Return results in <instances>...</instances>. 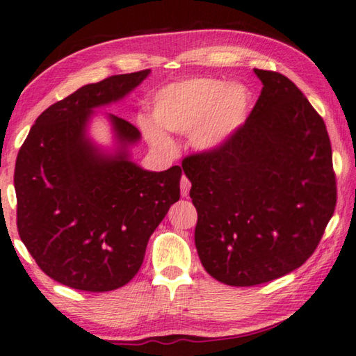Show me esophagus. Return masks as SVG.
Masks as SVG:
<instances>
[{"label": "esophagus", "instance_id": "esophagus-1", "mask_svg": "<svg viewBox=\"0 0 356 356\" xmlns=\"http://www.w3.org/2000/svg\"><path fill=\"white\" fill-rule=\"evenodd\" d=\"M190 180L187 176H182V179H180V193H182V196H188V191H190Z\"/></svg>", "mask_w": 356, "mask_h": 356}]
</instances>
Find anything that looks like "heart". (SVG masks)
<instances>
[{"mask_svg": "<svg viewBox=\"0 0 356 356\" xmlns=\"http://www.w3.org/2000/svg\"><path fill=\"white\" fill-rule=\"evenodd\" d=\"M249 92L241 86H229L218 79H191L172 83L156 93L150 120H140L147 139L158 147H168L169 139L161 131L188 134L201 150L222 145L249 112Z\"/></svg>", "mask_w": 356, "mask_h": 356, "instance_id": "b5f03b06", "label": "heart"}]
</instances>
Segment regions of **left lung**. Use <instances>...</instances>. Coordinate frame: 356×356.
Segmentation results:
<instances>
[{
    "label": "left lung",
    "mask_w": 356,
    "mask_h": 356,
    "mask_svg": "<svg viewBox=\"0 0 356 356\" xmlns=\"http://www.w3.org/2000/svg\"><path fill=\"white\" fill-rule=\"evenodd\" d=\"M255 74L263 88L244 125L182 161L198 211L200 259L231 286L266 284L302 266L336 207L323 118L289 77Z\"/></svg>",
    "instance_id": "8db88e82"
}]
</instances>
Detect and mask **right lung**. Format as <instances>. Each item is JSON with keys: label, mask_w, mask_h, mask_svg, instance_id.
Here are the masks:
<instances>
[{"label": "right lung", "mask_w": 356, "mask_h": 356, "mask_svg": "<svg viewBox=\"0 0 356 356\" xmlns=\"http://www.w3.org/2000/svg\"><path fill=\"white\" fill-rule=\"evenodd\" d=\"M150 70L83 86L36 118L15 161L17 229L50 279L82 291L127 285L155 228L180 198V166L161 172L129 160L139 129L109 114L120 149L106 155L87 138L95 107L122 99Z\"/></svg>", "instance_id": "1"}]
</instances>
